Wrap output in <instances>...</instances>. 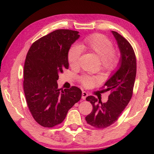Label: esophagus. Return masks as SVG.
Wrapping results in <instances>:
<instances>
[{"label":"esophagus","mask_w":154,"mask_h":154,"mask_svg":"<svg viewBox=\"0 0 154 154\" xmlns=\"http://www.w3.org/2000/svg\"><path fill=\"white\" fill-rule=\"evenodd\" d=\"M88 96V94L86 92H82V98L83 99V100H85V98H86Z\"/></svg>","instance_id":"obj_1"}]
</instances>
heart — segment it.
Instances as JSON below:
<instances>
[{
  "label": "heart",
  "instance_id": "obj_1",
  "mask_svg": "<svg viewBox=\"0 0 154 154\" xmlns=\"http://www.w3.org/2000/svg\"><path fill=\"white\" fill-rule=\"evenodd\" d=\"M83 49L96 54L100 59L101 66L109 71H113L118 69L120 61V56L117 51L113 49V43L105 36L100 34H94L87 36L83 40L80 47L72 45L68 51V62L71 67H77L79 65V58ZM100 79L98 77L83 76L81 78V82L85 87L93 86Z\"/></svg>",
  "mask_w": 154,
  "mask_h": 154
}]
</instances>
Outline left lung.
<instances>
[{
	"label": "left lung",
	"instance_id": "obj_1",
	"mask_svg": "<svg viewBox=\"0 0 154 154\" xmlns=\"http://www.w3.org/2000/svg\"><path fill=\"white\" fill-rule=\"evenodd\" d=\"M121 54L118 70L106 81L105 91H110L108 100L102 103L94 96H89L86 100L93 109L85 117L87 123L96 128H105L114 124L132 98L137 73V60L133 48L121 35L111 31Z\"/></svg>",
	"mask_w": 154,
	"mask_h": 154
}]
</instances>
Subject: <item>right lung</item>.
<instances>
[{"label":"right lung","instance_id":"1","mask_svg":"<svg viewBox=\"0 0 154 154\" xmlns=\"http://www.w3.org/2000/svg\"><path fill=\"white\" fill-rule=\"evenodd\" d=\"M79 32L56 30L36 41L28 51L24 69V91L28 106L41 126L61 124L68 111L82 98L76 86L58 88L59 74L69 69L68 51L79 38Z\"/></svg>","mask_w":154,"mask_h":154}]
</instances>
